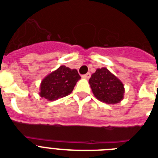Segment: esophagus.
<instances>
[{"label": "esophagus", "mask_w": 158, "mask_h": 158, "mask_svg": "<svg viewBox=\"0 0 158 158\" xmlns=\"http://www.w3.org/2000/svg\"><path fill=\"white\" fill-rule=\"evenodd\" d=\"M90 76H91V74H90V73H87L86 74H84V75H83V78H84V79H89V78H90Z\"/></svg>", "instance_id": "esophagus-1"}]
</instances>
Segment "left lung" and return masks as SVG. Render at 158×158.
<instances>
[{
	"label": "left lung",
	"instance_id": "left-lung-1",
	"mask_svg": "<svg viewBox=\"0 0 158 158\" xmlns=\"http://www.w3.org/2000/svg\"><path fill=\"white\" fill-rule=\"evenodd\" d=\"M89 81L93 94L99 101L106 104H116L124 98V84L105 67L97 69Z\"/></svg>",
	"mask_w": 158,
	"mask_h": 158
}]
</instances>
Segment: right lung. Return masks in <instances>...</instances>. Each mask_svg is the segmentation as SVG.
Returning a JSON list of instances; mask_svg holds the SVG:
<instances>
[{
    "label": "right lung",
    "instance_id": "right-lung-1",
    "mask_svg": "<svg viewBox=\"0 0 158 158\" xmlns=\"http://www.w3.org/2000/svg\"><path fill=\"white\" fill-rule=\"evenodd\" d=\"M81 79L77 69L60 65L42 80L39 95L48 101H55L72 93L78 80Z\"/></svg>",
    "mask_w": 158,
    "mask_h": 158
}]
</instances>
